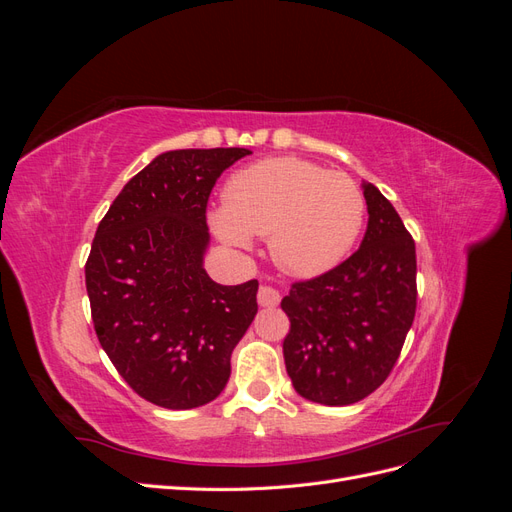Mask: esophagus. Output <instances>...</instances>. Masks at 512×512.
Returning a JSON list of instances; mask_svg holds the SVG:
<instances>
[{
    "label": "esophagus",
    "instance_id": "esophagus-1",
    "mask_svg": "<svg viewBox=\"0 0 512 512\" xmlns=\"http://www.w3.org/2000/svg\"><path fill=\"white\" fill-rule=\"evenodd\" d=\"M280 292H277L273 286H267V284H262L260 288H258V305L260 307H277L280 305Z\"/></svg>",
    "mask_w": 512,
    "mask_h": 512
}]
</instances>
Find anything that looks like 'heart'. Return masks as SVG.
I'll return each mask as SVG.
<instances>
[{
	"label": "heart",
	"mask_w": 512,
	"mask_h": 512,
	"mask_svg": "<svg viewBox=\"0 0 512 512\" xmlns=\"http://www.w3.org/2000/svg\"><path fill=\"white\" fill-rule=\"evenodd\" d=\"M363 220L365 196L354 179L314 162L273 158L232 175L211 228L235 247H250L252 235H269L277 265L314 277L346 258Z\"/></svg>",
	"instance_id": "obj_1"
}]
</instances>
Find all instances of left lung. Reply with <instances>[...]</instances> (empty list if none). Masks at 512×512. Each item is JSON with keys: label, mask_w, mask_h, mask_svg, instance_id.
<instances>
[{"label": "left lung", "mask_w": 512, "mask_h": 512, "mask_svg": "<svg viewBox=\"0 0 512 512\" xmlns=\"http://www.w3.org/2000/svg\"><path fill=\"white\" fill-rule=\"evenodd\" d=\"M367 232L342 265L294 282L284 361L294 391L324 406H350L389 378L416 314L414 239L376 185L363 183Z\"/></svg>", "instance_id": "1"}]
</instances>
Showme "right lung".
<instances>
[{"mask_svg":"<svg viewBox=\"0 0 512 512\" xmlns=\"http://www.w3.org/2000/svg\"><path fill=\"white\" fill-rule=\"evenodd\" d=\"M243 147L166 151L134 175L98 224L85 265L100 346L130 389L168 410L218 397L256 312L258 282L203 269L207 203Z\"/></svg>","mask_w":512,"mask_h":512,"instance_id":"obj_1","label":"right lung"}]
</instances>
